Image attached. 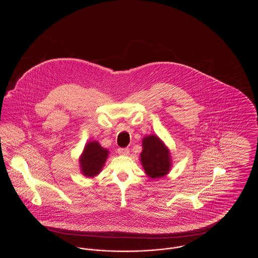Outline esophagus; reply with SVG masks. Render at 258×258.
Returning a JSON list of instances; mask_svg holds the SVG:
<instances>
[{
  "mask_svg": "<svg viewBox=\"0 0 258 258\" xmlns=\"http://www.w3.org/2000/svg\"><path fill=\"white\" fill-rule=\"evenodd\" d=\"M118 153L120 155H123V156H127L130 154V149L128 148H119L118 149Z\"/></svg>",
  "mask_w": 258,
  "mask_h": 258,
  "instance_id": "1",
  "label": "esophagus"
}]
</instances>
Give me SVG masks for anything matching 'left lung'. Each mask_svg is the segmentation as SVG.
Instances as JSON below:
<instances>
[{"mask_svg": "<svg viewBox=\"0 0 258 258\" xmlns=\"http://www.w3.org/2000/svg\"><path fill=\"white\" fill-rule=\"evenodd\" d=\"M140 160L148 176L159 179L168 174L171 168V157L168 148L157 135H148L142 141Z\"/></svg>", "mask_w": 258, "mask_h": 258, "instance_id": "left-lung-1", "label": "left lung"}]
</instances>
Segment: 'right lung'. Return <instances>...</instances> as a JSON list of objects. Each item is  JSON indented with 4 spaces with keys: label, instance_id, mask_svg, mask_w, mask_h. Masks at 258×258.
<instances>
[{
    "label": "right lung",
    "instance_id": "right-lung-1",
    "mask_svg": "<svg viewBox=\"0 0 258 258\" xmlns=\"http://www.w3.org/2000/svg\"><path fill=\"white\" fill-rule=\"evenodd\" d=\"M108 153V150L101 147L97 141L87 143L79 159L82 174L88 178L97 176L101 171Z\"/></svg>",
    "mask_w": 258,
    "mask_h": 258
}]
</instances>
